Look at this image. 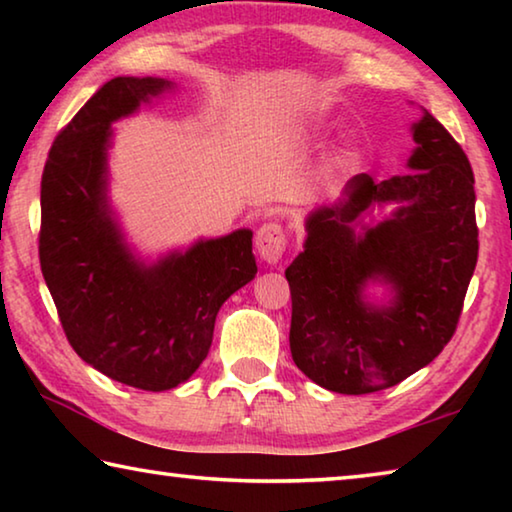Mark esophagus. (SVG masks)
Wrapping results in <instances>:
<instances>
[{
	"mask_svg": "<svg viewBox=\"0 0 512 512\" xmlns=\"http://www.w3.org/2000/svg\"><path fill=\"white\" fill-rule=\"evenodd\" d=\"M289 244V237H287V230L282 228L280 223H264L262 228L257 230V237H255V248L259 257L264 259L266 264H277L284 255V250H287Z\"/></svg>",
	"mask_w": 512,
	"mask_h": 512,
	"instance_id": "34e87169",
	"label": "esophagus"
}]
</instances>
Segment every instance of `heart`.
<instances>
[{
    "label": "heart",
    "instance_id": "obj_1",
    "mask_svg": "<svg viewBox=\"0 0 512 512\" xmlns=\"http://www.w3.org/2000/svg\"><path fill=\"white\" fill-rule=\"evenodd\" d=\"M359 164H361V153H359L357 149H354V146H348V149H343V151L334 158V167H336V169L350 171V169H357Z\"/></svg>",
    "mask_w": 512,
    "mask_h": 512
}]
</instances>
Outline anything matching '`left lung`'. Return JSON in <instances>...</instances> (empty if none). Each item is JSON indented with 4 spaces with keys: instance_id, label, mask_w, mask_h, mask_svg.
Segmentation results:
<instances>
[{
    "instance_id": "8db88e82",
    "label": "left lung",
    "mask_w": 512,
    "mask_h": 512,
    "mask_svg": "<svg viewBox=\"0 0 512 512\" xmlns=\"http://www.w3.org/2000/svg\"><path fill=\"white\" fill-rule=\"evenodd\" d=\"M413 140L409 173L381 183L359 173L339 201L309 214L305 250L284 271L291 357L327 391L366 395L400 384L443 352L461 318L479 257L474 173L427 110ZM372 202L401 207L357 233ZM368 279L392 284L391 306L362 300Z\"/></svg>"
}]
</instances>
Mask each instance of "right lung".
Segmentation results:
<instances>
[{
    "label": "right lung",
    "instance_id": "1",
    "mask_svg": "<svg viewBox=\"0 0 512 512\" xmlns=\"http://www.w3.org/2000/svg\"><path fill=\"white\" fill-rule=\"evenodd\" d=\"M167 88L153 76L108 81L58 133L40 185V268L69 345L106 377L155 393L194 375L221 305L257 273L250 230L153 266L121 239L106 196L110 124Z\"/></svg>",
    "mask_w": 512,
    "mask_h": 512
}]
</instances>
